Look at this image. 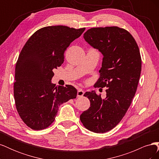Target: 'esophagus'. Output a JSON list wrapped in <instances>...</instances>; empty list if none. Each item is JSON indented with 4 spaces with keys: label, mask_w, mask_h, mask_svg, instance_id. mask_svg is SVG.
<instances>
[{
    "label": "esophagus",
    "mask_w": 159,
    "mask_h": 159,
    "mask_svg": "<svg viewBox=\"0 0 159 159\" xmlns=\"http://www.w3.org/2000/svg\"><path fill=\"white\" fill-rule=\"evenodd\" d=\"M85 91L82 90L81 89H79L78 91V93H77V96L78 97H82V96L84 95Z\"/></svg>",
    "instance_id": "esophagus-1"
}]
</instances>
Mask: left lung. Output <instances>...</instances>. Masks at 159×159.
<instances>
[{
	"instance_id": "8db88e82",
	"label": "left lung",
	"mask_w": 159,
	"mask_h": 159,
	"mask_svg": "<svg viewBox=\"0 0 159 159\" xmlns=\"http://www.w3.org/2000/svg\"><path fill=\"white\" fill-rule=\"evenodd\" d=\"M84 38L103 56L95 85L107 89L103 99L95 91L84 95L89 99L90 107L81 113L80 120L89 131L103 133L121 121L132 102L141 75V54L131 34L117 26L90 28Z\"/></svg>"
}]
</instances>
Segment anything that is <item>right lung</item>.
<instances>
[{"mask_svg": "<svg viewBox=\"0 0 159 159\" xmlns=\"http://www.w3.org/2000/svg\"><path fill=\"white\" fill-rule=\"evenodd\" d=\"M85 29L46 26L34 33L22 48L16 64L14 97L20 118L32 129L49 127L60 105L76 98L74 86H56L51 80L53 70L63 64L67 48Z\"/></svg>", "mask_w": 159, "mask_h": 159, "instance_id": "obj_1", "label": "right lung"}]
</instances>
